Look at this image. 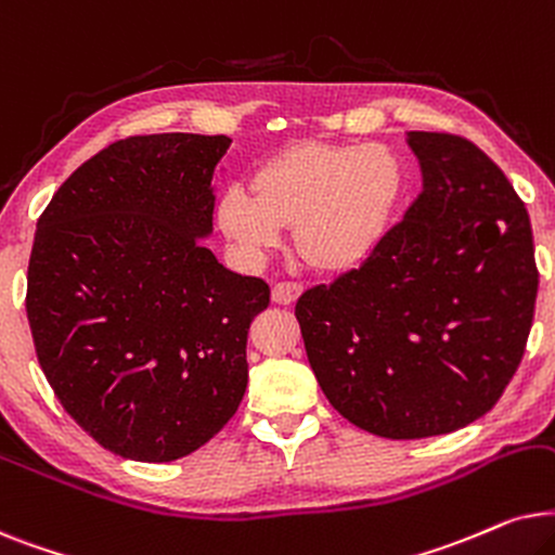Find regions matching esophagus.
<instances>
[{
  "label": "esophagus",
  "instance_id": "esophagus-1",
  "mask_svg": "<svg viewBox=\"0 0 555 555\" xmlns=\"http://www.w3.org/2000/svg\"><path fill=\"white\" fill-rule=\"evenodd\" d=\"M301 284H294V282H282V284H276L271 289V301L273 305H294V301H297L299 297H301Z\"/></svg>",
  "mask_w": 555,
  "mask_h": 555
}]
</instances>
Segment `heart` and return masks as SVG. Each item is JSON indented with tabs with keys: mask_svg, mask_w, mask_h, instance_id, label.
I'll use <instances>...</instances> for the list:
<instances>
[{
	"mask_svg": "<svg viewBox=\"0 0 555 555\" xmlns=\"http://www.w3.org/2000/svg\"><path fill=\"white\" fill-rule=\"evenodd\" d=\"M403 192V165L386 144L301 142L261 162L248 195L225 192L218 225L235 246L263 254L292 228L301 261L320 273L358 269L378 248Z\"/></svg>",
	"mask_w": 555,
	"mask_h": 555,
	"instance_id": "heart-1",
	"label": "heart"
}]
</instances>
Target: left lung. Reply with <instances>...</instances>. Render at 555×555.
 <instances>
[{"instance_id":"obj_1","label":"left lung","mask_w":555,"mask_h":555,"mask_svg":"<svg viewBox=\"0 0 555 555\" xmlns=\"http://www.w3.org/2000/svg\"><path fill=\"white\" fill-rule=\"evenodd\" d=\"M418 201L378 248L297 301L327 401L375 437L424 439L472 424L518 371L538 269L530 218L467 139L409 131Z\"/></svg>"}]
</instances>
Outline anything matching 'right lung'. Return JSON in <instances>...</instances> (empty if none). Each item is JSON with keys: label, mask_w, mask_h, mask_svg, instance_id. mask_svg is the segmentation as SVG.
<instances>
[{"label": "right lung", "mask_w": 555, "mask_h": 555, "mask_svg": "<svg viewBox=\"0 0 555 555\" xmlns=\"http://www.w3.org/2000/svg\"><path fill=\"white\" fill-rule=\"evenodd\" d=\"M228 137L150 134L80 165L37 220L27 320L63 409L108 452L175 462L216 437L248 386L269 286L212 235Z\"/></svg>", "instance_id": "obj_1"}]
</instances>
